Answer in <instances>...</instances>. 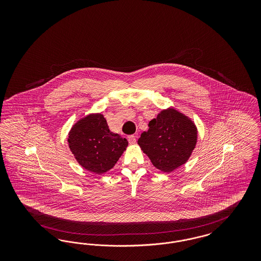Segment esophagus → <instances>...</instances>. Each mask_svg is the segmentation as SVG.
Wrapping results in <instances>:
<instances>
[{
  "label": "esophagus",
  "instance_id": "1",
  "mask_svg": "<svg viewBox=\"0 0 261 261\" xmlns=\"http://www.w3.org/2000/svg\"><path fill=\"white\" fill-rule=\"evenodd\" d=\"M128 141L130 144H135L136 143V137L134 135H131V136L128 137Z\"/></svg>",
  "mask_w": 261,
  "mask_h": 261
}]
</instances>
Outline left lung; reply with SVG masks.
Here are the masks:
<instances>
[{
    "label": "left lung",
    "mask_w": 261,
    "mask_h": 261,
    "mask_svg": "<svg viewBox=\"0 0 261 261\" xmlns=\"http://www.w3.org/2000/svg\"><path fill=\"white\" fill-rule=\"evenodd\" d=\"M197 140L194 121L174 108H168L149 121V130L141 134L138 144L155 168L168 173L186 163Z\"/></svg>",
    "instance_id": "obj_1"
}]
</instances>
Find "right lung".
<instances>
[{"mask_svg":"<svg viewBox=\"0 0 261 261\" xmlns=\"http://www.w3.org/2000/svg\"><path fill=\"white\" fill-rule=\"evenodd\" d=\"M67 142L77 162L96 174L111 170L128 146L125 138L111 132L101 113H91L78 120Z\"/></svg>","mask_w":261,"mask_h":261,"instance_id":"1","label":"right lung"}]
</instances>
